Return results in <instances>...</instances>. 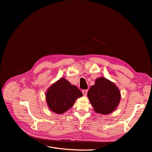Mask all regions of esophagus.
I'll return each mask as SVG.
<instances>
[{"mask_svg":"<svg viewBox=\"0 0 152 152\" xmlns=\"http://www.w3.org/2000/svg\"><path fill=\"white\" fill-rule=\"evenodd\" d=\"M87 91H88V90L87 89H84L82 91V94H83V95L84 96H86L87 94Z\"/></svg>","mask_w":152,"mask_h":152,"instance_id":"esophagus-1","label":"esophagus"}]
</instances>
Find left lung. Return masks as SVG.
<instances>
[{"mask_svg": "<svg viewBox=\"0 0 152 152\" xmlns=\"http://www.w3.org/2000/svg\"><path fill=\"white\" fill-rule=\"evenodd\" d=\"M87 96L96 113L109 114L115 110L121 100V93L113 82L104 77L98 78L89 89Z\"/></svg>", "mask_w": 152, "mask_h": 152, "instance_id": "1", "label": "left lung"}]
</instances>
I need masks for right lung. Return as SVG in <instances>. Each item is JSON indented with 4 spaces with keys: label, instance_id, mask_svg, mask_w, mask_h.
<instances>
[{
    "label": "right lung",
    "instance_id": "obj_1",
    "mask_svg": "<svg viewBox=\"0 0 152 152\" xmlns=\"http://www.w3.org/2000/svg\"><path fill=\"white\" fill-rule=\"evenodd\" d=\"M81 96L82 92L64 78L50 86L45 94L49 108L58 114H61L72 108L75 100Z\"/></svg>",
    "mask_w": 152,
    "mask_h": 152
}]
</instances>
